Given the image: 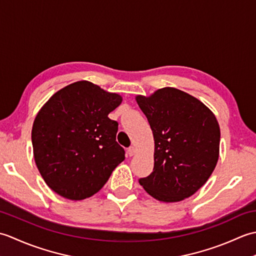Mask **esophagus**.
<instances>
[{
    "label": "esophagus",
    "mask_w": 256,
    "mask_h": 256,
    "mask_svg": "<svg viewBox=\"0 0 256 256\" xmlns=\"http://www.w3.org/2000/svg\"><path fill=\"white\" fill-rule=\"evenodd\" d=\"M135 153H136V148H135L134 146H131V148H128V156H133V155H135Z\"/></svg>",
    "instance_id": "esophagus-1"
}]
</instances>
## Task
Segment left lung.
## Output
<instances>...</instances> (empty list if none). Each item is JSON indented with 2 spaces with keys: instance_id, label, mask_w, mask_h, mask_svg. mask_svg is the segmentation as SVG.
Returning <instances> with one entry per match:
<instances>
[{
  "instance_id": "8db88e82",
  "label": "left lung",
  "mask_w": 256,
  "mask_h": 256,
  "mask_svg": "<svg viewBox=\"0 0 256 256\" xmlns=\"http://www.w3.org/2000/svg\"><path fill=\"white\" fill-rule=\"evenodd\" d=\"M135 100L155 140L153 172L140 178V184L162 202L190 197L206 182L219 160L216 116L197 98L170 86Z\"/></svg>"
}]
</instances>
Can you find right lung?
<instances>
[{
	"label": "right lung",
	"instance_id": "1",
	"mask_svg": "<svg viewBox=\"0 0 256 256\" xmlns=\"http://www.w3.org/2000/svg\"><path fill=\"white\" fill-rule=\"evenodd\" d=\"M122 96L82 80L50 96L32 123L36 166L47 186L69 200H84L104 186L125 158L118 124L108 113Z\"/></svg>",
	"mask_w": 256,
	"mask_h": 256
}]
</instances>
